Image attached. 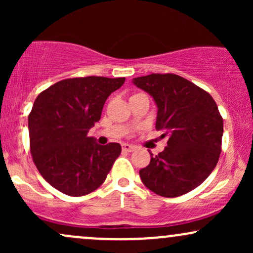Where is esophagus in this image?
<instances>
[{
	"label": "esophagus",
	"mask_w": 253,
	"mask_h": 253,
	"mask_svg": "<svg viewBox=\"0 0 253 253\" xmlns=\"http://www.w3.org/2000/svg\"><path fill=\"white\" fill-rule=\"evenodd\" d=\"M134 150H135V146H133V145H129V144L123 145V151H125V152H132V151Z\"/></svg>",
	"instance_id": "1"
}]
</instances>
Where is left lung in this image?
Instances as JSON below:
<instances>
[{
  "mask_svg": "<svg viewBox=\"0 0 253 253\" xmlns=\"http://www.w3.org/2000/svg\"><path fill=\"white\" fill-rule=\"evenodd\" d=\"M133 83L153 97L156 129L168 136L163 152L151 155L150 164L139 171L141 181L164 197L189 193L211 175L221 152L223 121L215 101L175 74H151Z\"/></svg>",
  "mask_w": 253,
  "mask_h": 253,
  "instance_id": "8db88e82",
  "label": "left lung"
}]
</instances>
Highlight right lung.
Returning <instances> with one entry per match:
<instances>
[{
	"instance_id": "right-lung-1",
	"label": "right lung",
	"mask_w": 253,
	"mask_h": 253,
	"mask_svg": "<svg viewBox=\"0 0 253 253\" xmlns=\"http://www.w3.org/2000/svg\"><path fill=\"white\" fill-rule=\"evenodd\" d=\"M124 82L125 77L68 78L38 95L28 115L31 155L40 175L57 190L83 196L106 181L120 144L98 145L86 134Z\"/></svg>"
}]
</instances>
